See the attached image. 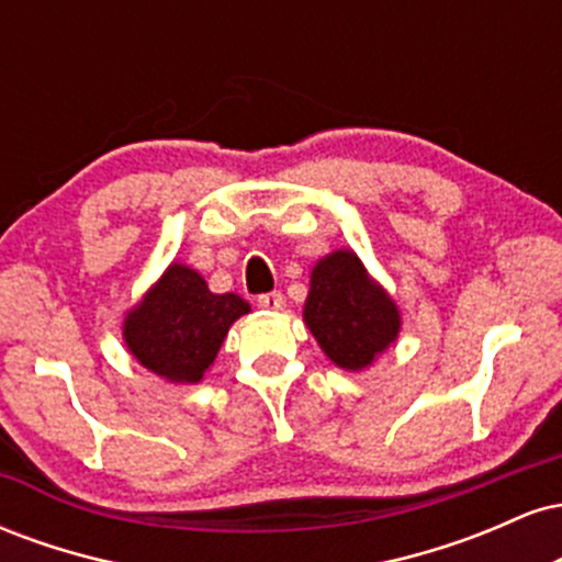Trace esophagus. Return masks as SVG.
<instances>
[{
    "label": "esophagus",
    "instance_id": "esophagus-1",
    "mask_svg": "<svg viewBox=\"0 0 562 562\" xmlns=\"http://www.w3.org/2000/svg\"><path fill=\"white\" fill-rule=\"evenodd\" d=\"M259 306L267 308V312H280L282 306H285V295L282 293H267V295H259Z\"/></svg>",
    "mask_w": 562,
    "mask_h": 562
}]
</instances>
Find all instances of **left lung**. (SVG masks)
<instances>
[{
  "label": "left lung",
  "instance_id": "obj_1",
  "mask_svg": "<svg viewBox=\"0 0 562 562\" xmlns=\"http://www.w3.org/2000/svg\"><path fill=\"white\" fill-rule=\"evenodd\" d=\"M303 322L325 357L346 372L375 364L402 333L396 301L351 248L333 250L314 263Z\"/></svg>",
  "mask_w": 562,
  "mask_h": 562
}]
</instances>
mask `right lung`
Returning a JSON list of instances; mask_svg holds the SVG:
<instances>
[{
	"mask_svg": "<svg viewBox=\"0 0 562 562\" xmlns=\"http://www.w3.org/2000/svg\"><path fill=\"white\" fill-rule=\"evenodd\" d=\"M250 303L235 293H211L203 274L171 261L166 272L124 314V344L153 375L195 385L214 364L229 327Z\"/></svg>",
	"mask_w": 562,
	"mask_h": 562,
	"instance_id": "obj_1",
	"label": "right lung"
}]
</instances>
